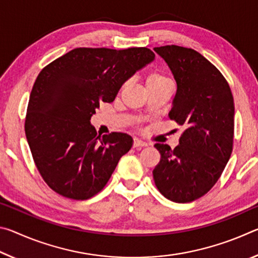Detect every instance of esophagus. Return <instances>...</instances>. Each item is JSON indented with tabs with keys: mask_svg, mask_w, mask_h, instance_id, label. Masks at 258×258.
<instances>
[{
	"mask_svg": "<svg viewBox=\"0 0 258 258\" xmlns=\"http://www.w3.org/2000/svg\"><path fill=\"white\" fill-rule=\"evenodd\" d=\"M148 145L146 142H143V141H141V140H139V139H134V141H133V148H142V147H147Z\"/></svg>",
	"mask_w": 258,
	"mask_h": 258,
	"instance_id": "34e87169",
	"label": "esophagus"
}]
</instances>
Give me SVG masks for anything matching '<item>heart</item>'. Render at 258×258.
<instances>
[{
  "mask_svg": "<svg viewBox=\"0 0 258 258\" xmlns=\"http://www.w3.org/2000/svg\"><path fill=\"white\" fill-rule=\"evenodd\" d=\"M128 83H124L123 85L120 87V92H123V91L127 87ZM167 84H172L171 81H169V78L164 75L163 73L160 72H154L151 73L149 76L147 78V89H156V87H160V86H164V85H167Z\"/></svg>",
  "mask_w": 258,
  "mask_h": 258,
  "instance_id": "obj_1",
  "label": "heart"
}]
</instances>
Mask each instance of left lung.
Listing matches in <instances>:
<instances>
[{
    "instance_id": "obj_1",
    "label": "left lung",
    "mask_w": 258,
    "mask_h": 258,
    "mask_svg": "<svg viewBox=\"0 0 258 258\" xmlns=\"http://www.w3.org/2000/svg\"><path fill=\"white\" fill-rule=\"evenodd\" d=\"M174 75L177 90L168 116L184 131L171 149L156 143L157 189L174 203H190L212 189L232 154L234 103L228 82L199 52L177 45L154 49Z\"/></svg>"
}]
</instances>
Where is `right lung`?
<instances>
[{"label":"right lung","mask_w":258,"mask_h":258,"mask_svg":"<svg viewBox=\"0 0 258 258\" xmlns=\"http://www.w3.org/2000/svg\"><path fill=\"white\" fill-rule=\"evenodd\" d=\"M147 47H77L38 74L30 92L25 132L35 165L52 190L85 200L101 191L133 140L97 134L91 117L112 102L121 85L150 63Z\"/></svg>","instance_id":"1"}]
</instances>
